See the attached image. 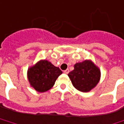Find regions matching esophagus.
Returning <instances> with one entry per match:
<instances>
[{
	"label": "esophagus",
	"instance_id": "obj_1",
	"mask_svg": "<svg viewBox=\"0 0 124 124\" xmlns=\"http://www.w3.org/2000/svg\"><path fill=\"white\" fill-rule=\"evenodd\" d=\"M64 73H66V74H68V73H69V69H66L65 70H64Z\"/></svg>",
	"mask_w": 124,
	"mask_h": 124
}]
</instances>
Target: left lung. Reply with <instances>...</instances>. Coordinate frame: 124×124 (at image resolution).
Masks as SVG:
<instances>
[{"instance_id": "obj_1", "label": "left lung", "mask_w": 124, "mask_h": 124, "mask_svg": "<svg viewBox=\"0 0 124 124\" xmlns=\"http://www.w3.org/2000/svg\"><path fill=\"white\" fill-rule=\"evenodd\" d=\"M68 76L76 89L86 93L95 87L100 79L101 73L99 68L92 61L84 60L76 63L74 69Z\"/></svg>"}]
</instances>
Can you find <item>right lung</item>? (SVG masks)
Returning a JSON list of instances; mask_svg holds the SVG:
<instances>
[{"label":"right lung","mask_w":124,"mask_h":124,"mask_svg":"<svg viewBox=\"0 0 124 124\" xmlns=\"http://www.w3.org/2000/svg\"><path fill=\"white\" fill-rule=\"evenodd\" d=\"M62 71L47 60H40L27 70L28 80L38 92H46L53 87Z\"/></svg>","instance_id":"add662e5"}]
</instances>
